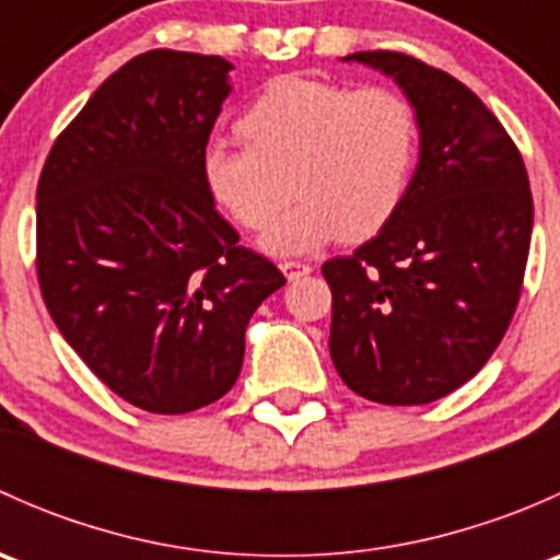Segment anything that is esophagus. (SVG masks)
I'll list each match as a JSON object with an SVG mask.
<instances>
[{
  "mask_svg": "<svg viewBox=\"0 0 560 560\" xmlns=\"http://www.w3.org/2000/svg\"><path fill=\"white\" fill-rule=\"evenodd\" d=\"M308 270L312 268H308L306 262H301V259H284V262H281V273H284L290 281L301 279V276H306Z\"/></svg>",
  "mask_w": 560,
  "mask_h": 560,
  "instance_id": "1",
  "label": "esophagus"
}]
</instances>
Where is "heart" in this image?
<instances>
[{
    "mask_svg": "<svg viewBox=\"0 0 560 560\" xmlns=\"http://www.w3.org/2000/svg\"><path fill=\"white\" fill-rule=\"evenodd\" d=\"M238 132L246 145H208L202 180L252 233L269 228L295 190L299 206L262 238L276 254L380 233L409 189L420 143L417 113L400 92L319 78L270 83Z\"/></svg>",
    "mask_w": 560,
    "mask_h": 560,
    "instance_id": "b5f03b06",
    "label": "heart"
}]
</instances>
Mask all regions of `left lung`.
Here are the masks:
<instances>
[{
    "mask_svg": "<svg viewBox=\"0 0 560 560\" xmlns=\"http://www.w3.org/2000/svg\"><path fill=\"white\" fill-rule=\"evenodd\" d=\"M417 110L420 162L376 238L332 257L330 358L343 385L417 406L466 385L521 301L534 200L523 156L482 100L398 50H360Z\"/></svg>",
    "mask_w": 560,
    "mask_h": 560,
    "instance_id": "1",
    "label": "left lung"
}]
</instances>
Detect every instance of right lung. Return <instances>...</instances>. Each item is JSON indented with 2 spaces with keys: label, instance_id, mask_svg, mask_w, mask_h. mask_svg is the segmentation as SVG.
Listing matches in <instances>:
<instances>
[{
  "label": "right lung",
  "instance_id": "right-lung-1",
  "mask_svg": "<svg viewBox=\"0 0 560 560\" xmlns=\"http://www.w3.org/2000/svg\"><path fill=\"white\" fill-rule=\"evenodd\" d=\"M230 70L186 50L135 56L61 129L37 180L45 308L92 374L151 415L222 398L248 319L287 284L202 180Z\"/></svg>",
  "mask_w": 560,
  "mask_h": 560
}]
</instances>
